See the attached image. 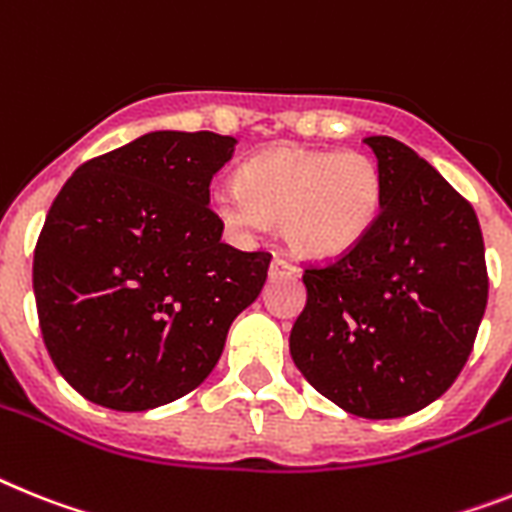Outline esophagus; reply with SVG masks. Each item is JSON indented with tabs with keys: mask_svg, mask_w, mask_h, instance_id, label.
Masks as SVG:
<instances>
[{
	"mask_svg": "<svg viewBox=\"0 0 512 512\" xmlns=\"http://www.w3.org/2000/svg\"><path fill=\"white\" fill-rule=\"evenodd\" d=\"M270 278H276V276H286V273H296V268L294 265H289L286 263V260H283V257H273V260H270Z\"/></svg>",
	"mask_w": 512,
	"mask_h": 512,
	"instance_id": "obj_1",
	"label": "esophagus"
}]
</instances>
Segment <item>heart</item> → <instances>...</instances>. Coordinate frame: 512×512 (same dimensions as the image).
<instances>
[{"instance_id": "heart-1", "label": "heart", "mask_w": 512, "mask_h": 512, "mask_svg": "<svg viewBox=\"0 0 512 512\" xmlns=\"http://www.w3.org/2000/svg\"><path fill=\"white\" fill-rule=\"evenodd\" d=\"M382 195L380 163L369 153L286 145L249 158L239 187H221L210 203L229 229L249 234L278 221L291 252L333 260L369 234Z\"/></svg>"}]
</instances>
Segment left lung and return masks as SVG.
Instances as JSON below:
<instances>
[{"label": "left lung", "instance_id": "obj_1", "mask_svg": "<svg viewBox=\"0 0 512 512\" xmlns=\"http://www.w3.org/2000/svg\"><path fill=\"white\" fill-rule=\"evenodd\" d=\"M382 171L375 226L346 255L304 268L291 356L317 393L354 416L424 409L461 375L487 307L479 218L424 158L364 137Z\"/></svg>", "mask_w": 512, "mask_h": 512}]
</instances>
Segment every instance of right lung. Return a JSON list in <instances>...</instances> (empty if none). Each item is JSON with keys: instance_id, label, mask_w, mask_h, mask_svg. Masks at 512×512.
<instances>
[{"instance_id": "right-lung-1", "label": "right lung", "mask_w": 512, "mask_h": 512, "mask_svg": "<svg viewBox=\"0 0 512 512\" xmlns=\"http://www.w3.org/2000/svg\"><path fill=\"white\" fill-rule=\"evenodd\" d=\"M234 137L150 132L85 161L33 252L38 325L59 375L114 411L171 403L213 372L270 252L221 242L210 179Z\"/></svg>"}]
</instances>
